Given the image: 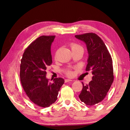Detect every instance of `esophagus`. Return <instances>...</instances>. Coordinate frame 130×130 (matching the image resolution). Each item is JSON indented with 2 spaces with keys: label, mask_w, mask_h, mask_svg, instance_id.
<instances>
[{
  "label": "esophagus",
  "mask_w": 130,
  "mask_h": 130,
  "mask_svg": "<svg viewBox=\"0 0 130 130\" xmlns=\"http://www.w3.org/2000/svg\"><path fill=\"white\" fill-rule=\"evenodd\" d=\"M72 81V80H70V79H65V83H68V82H69V81Z\"/></svg>",
  "instance_id": "obj_1"
}]
</instances>
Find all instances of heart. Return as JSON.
Here are the masks:
<instances>
[{
  "instance_id": "b5f03b06",
  "label": "heart",
  "mask_w": 130,
  "mask_h": 130,
  "mask_svg": "<svg viewBox=\"0 0 130 130\" xmlns=\"http://www.w3.org/2000/svg\"><path fill=\"white\" fill-rule=\"evenodd\" d=\"M70 47H71V49L72 50V52L75 51V50H79V49H83V48L80 45L77 43H70ZM65 74L68 77H72L74 75V73L72 71V70L71 69H68L67 70H65Z\"/></svg>"
}]
</instances>
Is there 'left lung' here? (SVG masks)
<instances>
[{"instance_id": "obj_1", "label": "left lung", "mask_w": 130, "mask_h": 130, "mask_svg": "<svg viewBox=\"0 0 130 130\" xmlns=\"http://www.w3.org/2000/svg\"><path fill=\"white\" fill-rule=\"evenodd\" d=\"M86 43L89 57L86 71H91L93 77L88 84L84 85L79 98L87 105L92 106L102 102L113 81L111 56L100 37L93 32L76 35Z\"/></svg>"}]
</instances>
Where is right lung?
Returning <instances> with one entry per match:
<instances>
[{
    "instance_id": "add662e5",
    "label": "right lung",
    "mask_w": 130,
    "mask_h": 130,
    "mask_svg": "<svg viewBox=\"0 0 130 130\" xmlns=\"http://www.w3.org/2000/svg\"><path fill=\"white\" fill-rule=\"evenodd\" d=\"M55 36H42L25 50L20 65V79L26 95L35 104L42 108L55 103L64 80L56 78L50 82L46 77V69L52 63V43Z\"/></svg>"
}]
</instances>
